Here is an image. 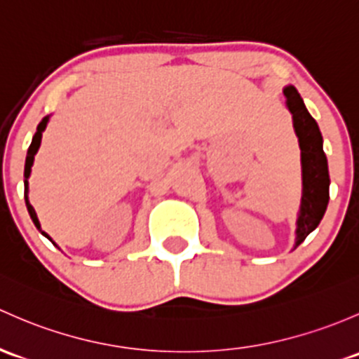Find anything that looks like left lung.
<instances>
[{"label":"left lung","instance_id":"1","mask_svg":"<svg viewBox=\"0 0 359 359\" xmlns=\"http://www.w3.org/2000/svg\"><path fill=\"white\" fill-rule=\"evenodd\" d=\"M285 103L292 113L294 130L301 148V168H303V196H301V208L297 215L296 246H299L318 227L320 220L325 215L329 205V165L323 153V139L320 134L318 123L309 115L294 86L284 89Z\"/></svg>","mask_w":359,"mask_h":359}]
</instances>
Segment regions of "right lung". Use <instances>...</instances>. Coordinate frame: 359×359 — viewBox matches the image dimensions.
I'll return each mask as SVG.
<instances>
[{
	"label": "right lung",
	"mask_w": 359,
	"mask_h": 359,
	"mask_svg": "<svg viewBox=\"0 0 359 359\" xmlns=\"http://www.w3.org/2000/svg\"><path fill=\"white\" fill-rule=\"evenodd\" d=\"M48 120H50V116H44L43 122H41L39 126H37V132H36V134H34L32 142H30V146H29L27 158H25V170H24V177H25V180H24V184H25V192H24L25 205H27L29 215H30V218H32L34 225H36L37 230H41V224H39V218H37V215H36V210H34L32 205H30V203H29V180L27 179H29V175H30V168H32V165H34V156H36L37 149H39V146H41V139H43V132H44V129H46ZM41 233H43V236H46L48 239L51 241V237L48 236V233H44L43 230H41ZM51 243H53V241H51Z\"/></svg>",
	"instance_id": "right-lung-1"
}]
</instances>
